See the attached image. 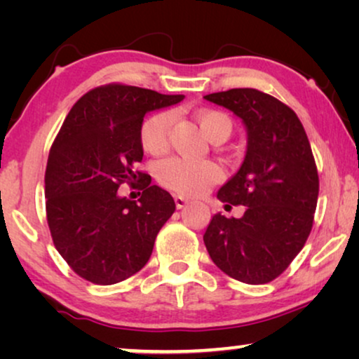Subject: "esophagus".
<instances>
[{"label":"esophagus","instance_id":"obj_1","mask_svg":"<svg viewBox=\"0 0 359 359\" xmlns=\"http://www.w3.org/2000/svg\"><path fill=\"white\" fill-rule=\"evenodd\" d=\"M188 203H189V201L183 198V196H175V204H176V208H178V209H183Z\"/></svg>","mask_w":359,"mask_h":359}]
</instances>
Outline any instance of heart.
<instances>
[{"label": "heart", "mask_w": 359, "mask_h": 359, "mask_svg": "<svg viewBox=\"0 0 359 359\" xmlns=\"http://www.w3.org/2000/svg\"><path fill=\"white\" fill-rule=\"evenodd\" d=\"M201 129L210 140L227 137L232 132V121L220 111H201L198 114ZM173 112L158 111L147 117L140 126L142 147L151 155L165 154L170 144ZM156 178L165 188L184 196H198L220 178V168L210 160H191L173 156L156 166Z\"/></svg>", "instance_id": "b5f03b06"}]
</instances>
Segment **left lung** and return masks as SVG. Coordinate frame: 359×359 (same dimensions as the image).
Segmentation results:
<instances>
[{"label":"left lung","instance_id":"obj_1","mask_svg":"<svg viewBox=\"0 0 359 359\" xmlns=\"http://www.w3.org/2000/svg\"><path fill=\"white\" fill-rule=\"evenodd\" d=\"M232 111L247 129L240 170L219 189L225 205H245L240 219L217 212L205 248L230 278L264 284L286 269L312 230L318 175L307 134L291 107L253 88L204 96Z\"/></svg>","mask_w":359,"mask_h":359}]
</instances>
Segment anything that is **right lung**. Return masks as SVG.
<instances>
[{"mask_svg": "<svg viewBox=\"0 0 359 359\" xmlns=\"http://www.w3.org/2000/svg\"><path fill=\"white\" fill-rule=\"evenodd\" d=\"M183 100L106 85L88 91L68 112L47 160V222L58 253L86 281L121 283L149 262L176 205L168 191L137 171L144 156L140 126L147 112ZM137 179L144 189L139 201L118 196L122 182Z\"/></svg>", "mask_w": 359, "mask_h": 359, "instance_id": "right-lung-1", "label": "right lung"}]
</instances>
